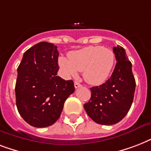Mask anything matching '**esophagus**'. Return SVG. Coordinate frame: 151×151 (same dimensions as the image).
Segmentation results:
<instances>
[{
	"label": "esophagus",
	"mask_w": 151,
	"mask_h": 151,
	"mask_svg": "<svg viewBox=\"0 0 151 151\" xmlns=\"http://www.w3.org/2000/svg\"><path fill=\"white\" fill-rule=\"evenodd\" d=\"M74 87H75V88H78L81 87V85L79 82H78V81H75L74 82Z\"/></svg>",
	"instance_id": "obj_1"
}]
</instances>
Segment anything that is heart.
Returning <instances> with one entry per match:
<instances>
[{
    "instance_id": "1",
    "label": "heart",
    "mask_w": 151,
    "mask_h": 151,
    "mask_svg": "<svg viewBox=\"0 0 151 151\" xmlns=\"http://www.w3.org/2000/svg\"><path fill=\"white\" fill-rule=\"evenodd\" d=\"M69 59L59 57V65L68 77H76L78 71H83V77L88 83L98 85L107 80L115 62L112 50L102 46H89L70 52Z\"/></svg>"
}]
</instances>
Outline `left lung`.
<instances>
[{
	"mask_svg": "<svg viewBox=\"0 0 151 151\" xmlns=\"http://www.w3.org/2000/svg\"><path fill=\"white\" fill-rule=\"evenodd\" d=\"M117 63L112 75L104 84L90 88L91 99L84 105L87 114L95 122L110 125L122 121L133 101L136 81L132 63L121 46L114 47Z\"/></svg>",
	"mask_w": 151,
	"mask_h": 151,
	"instance_id": "obj_1",
	"label": "left lung"
}]
</instances>
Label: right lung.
I'll return each mask as SVG.
<instances>
[{
	"instance_id": "1",
	"label": "right lung",
	"mask_w": 151,
	"mask_h": 151,
	"mask_svg": "<svg viewBox=\"0 0 151 151\" xmlns=\"http://www.w3.org/2000/svg\"><path fill=\"white\" fill-rule=\"evenodd\" d=\"M58 57L56 46L40 42L25 52L17 69L16 106L31 126L45 128L54 124L66 99L74 92L73 81L57 76Z\"/></svg>"
}]
</instances>
